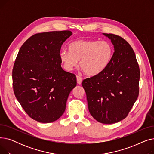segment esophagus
<instances>
[{"label": "esophagus", "instance_id": "esophagus-1", "mask_svg": "<svg viewBox=\"0 0 154 154\" xmlns=\"http://www.w3.org/2000/svg\"><path fill=\"white\" fill-rule=\"evenodd\" d=\"M77 82L78 84H81L82 82V79L79 76H77Z\"/></svg>", "mask_w": 154, "mask_h": 154}]
</instances>
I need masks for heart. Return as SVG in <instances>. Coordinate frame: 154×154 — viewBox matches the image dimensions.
<instances>
[{"label":"heart","mask_w":154,"mask_h":154,"mask_svg":"<svg viewBox=\"0 0 154 154\" xmlns=\"http://www.w3.org/2000/svg\"><path fill=\"white\" fill-rule=\"evenodd\" d=\"M113 55V48L106 41L77 40L71 42L69 51L62 50L59 58L64 69L72 71L78 65L88 75L99 74L107 68Z\"/></svg>","instance_id":"1"}]
</instances>
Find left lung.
I'll use <instances>...</instances> for the list:
<instances>
[{
    "label": "left lung",
    "instance_id": "1",
    "mask_svg": "<svg viewBox=\"0 0 154 154\" xmlns=\"http://www.w3.org/2000/svg\"><path fill=\"white\" fill-rule=\"evenodd\" d=\"M103 34L114 45L112 60L103 71L84 79L82 85L91 116L100 123L111 124L125 119L138 98L140 69L133 48L125 39Z\"/></svg>",
    "mask_w": 154,
    "mask_h": 154
}]
</instances>
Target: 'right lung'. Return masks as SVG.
Listing matches in <instances>:
<instances>
[{
  "instance_id": "obj_1",
  "label": "right lung",
  "mask_w": 154,
  "mask_h": 154,
  "mask_svg": "<svg viewBox=\"0 0 154 154\" xmlns=\"http://www.w3.org/2000/svg\"><path fill=\"white\" fill-rule=\"evenodd\" d=\"M70 30L34 34L21 46L12 70L16 99L28 116L37 122H52L66 108L75 74L61 67L59 53Z\"/></svg>"
}]
</instances>
